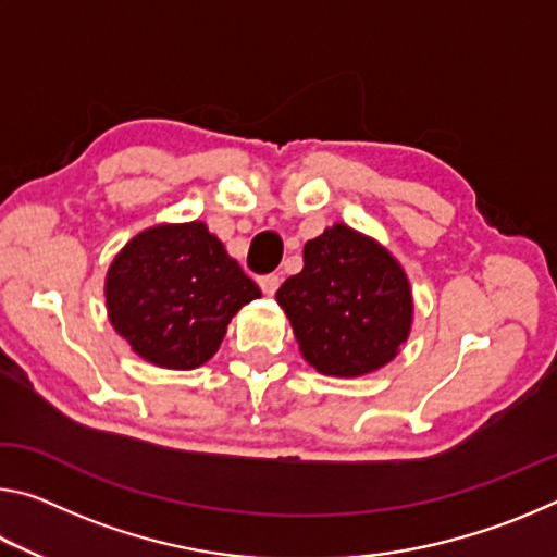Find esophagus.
I'll list each match as a JSON object with an SVG mask.
<instances>
[{
  "instance_id": "1",
  "label": "esophagus",
  "mask_w": 557,
  "mask_h": 557,
  "mask_svg": "<svg viewBox=\"0 0 557 557\" xmlns=\"http://www.w3.org/2000/svg\"><path fill=\"white\" fill-rule=\"evenodd\" d=\"M258 285H260L262 292H265L268 297H272L277 292V287H280V275H262L258 280Z\"/></svg>"
}]
</instances>
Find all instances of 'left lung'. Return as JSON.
<instances>
[{
  "instance_id": "left-lung-1",
  "label": "left lung",
  "mask_w": 557,
  "mask_h": 557,
  "mask_svg": "<svg viewBox=\"0 0 557 557\" xmlns=\"http://www.w3.org/2000/svg\"><path fill=\"white\" fill-rule=\"evenodd\" d=\"M275 297L305 361L324 375L356 379L379 371L408 342V275L379 240L344 223L307 240L305 268Z\"/></svg>"
}]
</instances>
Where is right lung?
I'll use <instances>...</instances> for the list:
<instances>
[{
  "mask_svg": "<svg viewBox=\"0 0 557 557\" xmlns=\"http://www.w3.org/2000/svg\"><path fill=\"white\" fill-rule=\"evenodd\" d=\"M260 287L206 223L137 233L106 277L110 324L145 361L191 371L219 351L231 319Z\"/></svg>",
  "mask_w": 557,
  "mask_h": 557,
  "instance_id": "add662e5",
  "label": "right lung"
}]
</instances>
